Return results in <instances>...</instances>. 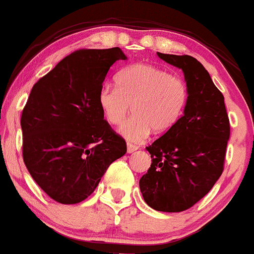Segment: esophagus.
Segmentation results:
<instances>
[{
    "label": "esophagus",
    "instance_id": "esophagus-1",
    "mask_svg": "<svg viewBox=\"0 0 254 254\" xmlns=\"http://www.w3.org/2000/svg\"><path fill=\"white\" fill-rule=\"evenodd\" d=\"M138 147L135 145H131V143H127V153H132V152L137 151Z\"/></svg>",
    "mask_w": 254,
    "mask_h": 254
}]
</instances>
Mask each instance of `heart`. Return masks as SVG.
<instances>
[{"instance_id":"b5f03b06","label":"heart","mask_w":254,"mask_h":254,"mask_svg":"<svg viewBox=\"0 0 254 254\" xmlns=\"http://www.w3.org/2000/svg\"><path fill=\"white\" fill-rule=\"evenodd\" d=\"M116 86L105 85L98 92V106L107 122L120 125L131 106L134 116L120 127L129 142L145 141L153 130L168 131L180 120L189 103L188 82L176 74L147 63L125 66L117 74Z\"/></svg>"}]
</instances>
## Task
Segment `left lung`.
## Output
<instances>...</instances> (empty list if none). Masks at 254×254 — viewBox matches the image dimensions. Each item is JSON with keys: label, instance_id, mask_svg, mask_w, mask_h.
<instances>
[{"label": "left lung", "instance_id": "1", "mask_svg": "<svg viewBox=\"0 0 254 254\" xmlns=\"http://www.w3.org/2000/svg\"><path fill=\"white\" fill-rule=\"evenodd\" d=\"M157 55L183 69L190 96L180 120L146 147L152 163L140 179V190L151 208L176 213L196 204L220 178L230 122L223 93L196 58Z\"/></svg>", "mask_w": 254, "mask_h": 254}]
</instances>
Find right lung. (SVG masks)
<instances>
[{
    "label": "right lung",
    "instance_id": "1",
    "mask_svg": "<svg viewBox=\"0 0 254 254\" xmlns=\"http://www.w3.org/2000/svg\"><path fill=\"white\" fill-rule=\"evenodd\" d=\"M127 60L119 47L78 50L63 58L31 89L21 113L23 159L52 199H86L106 170L127 153L98 106L109 68Z\"/></svg>",
    "mask_w": 254,
    "mask_h": 254
}]
</instances>
